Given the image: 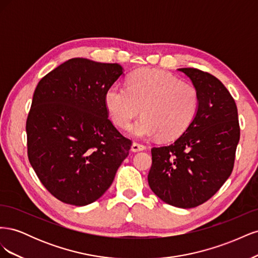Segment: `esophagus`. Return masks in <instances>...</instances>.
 I'll return each instance as SVG.
<instances>
[{
  "instance_id": "34e87169",
  "label": "esophagus",
  "mask_w": 258,
  "mask_h": 258,
  "mask_svg": "<svg viewBox=\"0 0 258 258\" xmlns=\"http://www.w3.org/2000/svg\"><path fill=\"white\" fill-rule=\"evenodd\" d=\"M146 148V146L145 145H143V144H140V143H134L132 144V146H131V151L132 152H135V153H137V152H141V151H144Z\"/></svg>"
}]
</instances>
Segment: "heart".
Returning <instances> with one entry per match:
<instances>
[{
    "label": "heart",
    "mask_w": 258,
    "mask_h": 258,
    "mask_svg": "<svg viewBox=\"0 0 258 258\" xmlns=\"http://www.w3.org/2000/svg\"><path fill=\"white\" fill-rule=\"evenodd\" d=\"M104 103L119 128H127L142 110V118L129 128L131 137L159 136L167 141L189 128L197 116L200 97L189 83L159 70L142 69L130 75L127 87L111 86L105 91Z\"/></svg>",
    "instance_id": "1"
}]
</instances>
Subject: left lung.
<instances>
[{"mask_svg":"<svg viewBox=\"0 0 258 258\" xmlns=\"http://www.w3.org/2000/svg\"><path fill=\"white\" fill-rule=\"evenodd\" d=\"M178 71L197 88L199 110L172 144L152 148L147 179L163 202L190 209L209 200L230 176L240 127L235 100L220 80L194 68Z\"/></svg>","mask_w":258,"mask_h":258,"instance_id":"8db88e82","label":"left lung"}]
</instances>
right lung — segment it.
Returning a JSON list of instances; mask_svg holds the SVG:
<instances>
[{"instance_id":"right-lung-1","label":"right lung","mask_w":258,"mask_h":258,"mask_svg":"<svg viewBox=\"0 0 258 258\" xmlns=\"http://www.w3.org/2000/svg\"><path fill=\"white\" fill-rule=\"evenodd\" d=\"M118 63L73 58L38 82L28 115V157L52 196L83 207L98 200L129 155L131 141L108 119L105 91Z\"/></svg>"}]
</instances>
